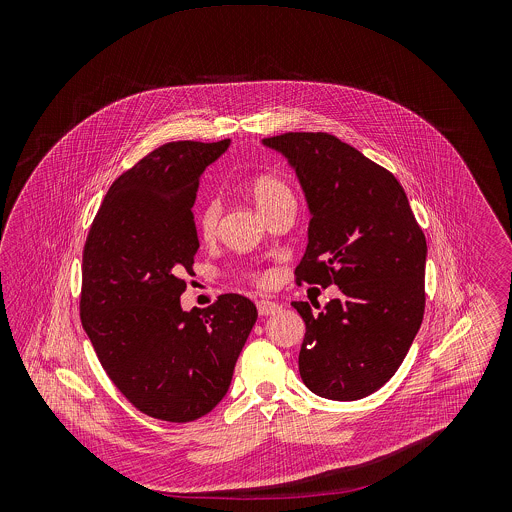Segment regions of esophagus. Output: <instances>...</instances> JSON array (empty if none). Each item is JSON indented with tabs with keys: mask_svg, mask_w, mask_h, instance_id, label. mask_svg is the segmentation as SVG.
Instances as JSON below:
<instances>
[{
	"mask_svg": "<svg viewBox=\"0 0 512 512\" xmlns=\"http://www.w3.org/2000/svg\"><path fill=\"white\" fill-rule=\"evenodd\" d=\"M256 307H258V313L260 315H274L280 311V305L276 301H270V299H258L256 301Z\"/></svg>",
	"mask_w": 512,
	"mask_h": 512,
	"instance_id": "34e87169",
	"label": "esophagus"
}]
</instances>
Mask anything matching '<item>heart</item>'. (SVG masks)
Segmentation results:
<instances>
[{"instance_id":"obj_1","label":"heart","mask_w":512,"mask_h":512,"mask_svg":"<svg viewBox=\"0 0 512 512\" xmlns=\"http://www.w3.org/2000/svg\"><path fill=\"white\" fill-rule=\"evenodd\" d=\"M250 189V195L256 203V207L262 211H266L268 207L276 205L278 201L282 199H293L292 189L288 187L286 181H282L280 177H274V175H260V177H254L248 185ZM220 219V203L219 199H205L197 209H195V226H197V232L203 236V238H211L215 236L217 232V226H219ZM270 278L268 276H258L256 282L260 284H266Z\"/></svg>"}]
</instances>
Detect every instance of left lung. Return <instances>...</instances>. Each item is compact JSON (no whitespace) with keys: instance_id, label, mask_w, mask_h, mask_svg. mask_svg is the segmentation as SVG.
Instances as JSON below:
<instances>
[{"instance_id":"obj_1","label":"left lung","mask_w":512,"mask_h":512,"mask_svg":"<svg viewBox=\"0 0 512 512\" xmlns=\"http://www.w3.org/2000/svg\"><path fill=\"white\" fill-rule=\"evenodd\" d=\"M262 142L288 157L311 213L297 284L343 293L321 311L292 303L305 321L301 380L329 400L365 398L394 376L422 325L426 236L398 179L359 149L325 132Z\"/></svg>"}]
</instances>
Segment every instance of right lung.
Listing matches in <instances>:
<instances>
[{
  "instance_id": "1",
  "label": "right lung",
  "mask_w": 512,
  "mask_h": 512,
  "mask_svg": "<svg viewBox=\"0 0 512 512\" xmlns=\"http://www.w3.org/2000/svg\"><path fill=\"white\" fill-rule=\"evenodd\" d=\"M230 146L169 142L108 189L82 252L80 321L110 380L147 416L185 424L226 394L256 305L224 293L181 309L199 250V177Z\"/></svg>"
}]
</instances>
